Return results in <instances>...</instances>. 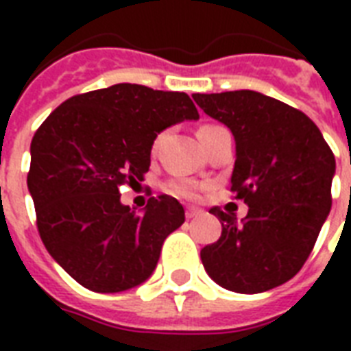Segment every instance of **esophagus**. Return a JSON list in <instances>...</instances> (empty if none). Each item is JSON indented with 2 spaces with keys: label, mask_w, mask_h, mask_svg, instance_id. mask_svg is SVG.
I'll return each mask as SVG.
<instances>
[{
  "label": "esophagus",
  "mask_w": 351,
  "mask_h": 351,
  "mask_svg": "<svg viewBox=\"0 0 351 351\" xmlns=\"http://www.w3.org/2000/svg\"><path fill=\"white\" fill-rule=\"evenodd\" d=\"M200 213H202V211H200L198 208H187L186 209V219L191 220V219H195V217H198Z\"/></svg>",
  "instance_id": "1"
}]
</instances>
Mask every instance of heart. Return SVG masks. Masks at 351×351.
Listing matches in <instances>:
<instances>
[{
	"label": "heart",
	"instance_id": "heart-1",
	"mask_svg": "<svg viewBox=\"0 0 351 351\" xmlns=\"http://www.w3.org/2000/svg\"><path fill=\"white\" fill-rule=\"evenodd\" d=\"M208 127H213V125H204L202 129H208ZM202 129H200V131H202ZM160 142H162V134H160V136L154 140V143H153L154 151L158 149ZM165 189H167L171 195H175V197H178V198H184V200H197L198 195H200V191H202V186H200V184H197V182L182 180L180 178V180L167 182Z\"/></svg>",
	"mask_w": 351,
	"mask_h": 351
}]
</instances>
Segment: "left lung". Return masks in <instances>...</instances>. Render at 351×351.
<instances>
[{
    "label": "left lung",
    "mask_w": 351,
    "mask_h": 351,
    "mask_svg": "<svg viewBox=\"0 0 351 351\" xmlns=\"http://www.w3.org/2000/svg\"><path fill=\"white\" fill-rule=\"evenodd\" d=\"M206 114L231 129L237 160L231 191L250 209L211 208L222 234L200 251L222 288L262 293L295 277L332 209L335 156L304 112L255 90L193 95Z\"/></svg>",
    "instance_id": "8db88e82"
}]
</instances>
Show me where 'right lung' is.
Listing matches in <instances>:
<instances>
[{"mask_svg":"<svg viewBox=\"0 0 351 351\" xmlns=\"http://www.w3.org/2000/svg\"><path fill=\"white\" fill-rule=\"evenodd\" d=\"M197 118L186 93L117 84L69 98L36 131L27 186L38 233L84 288L117 293L151 277L186 213L160 195L138 215L120 202V189L143 180L160 131Z\"/></svg>","mask_w":351,"mask_h":351,"instance_id":"add662e5","label":"right lung"}]
</instances>
